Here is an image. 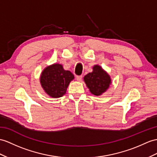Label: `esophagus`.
I'll use <instances>...</instances> for the list:
<instances>
[{"instance_id":"34e87169","label":"esophagus","mask_w":157,"mask_h":157,"mask_svg":"<svg viewBox=\"0 0 157 157\" xmlns=\"http://www.w3.org/2000/svg\"><path fill=\"white\" fill-rule=\"evenodd\" d=\"M82 76H81V75H80V76H76V80H77L78 81H79V82H81V81H82Z\"/></svg>"}]
</instances>
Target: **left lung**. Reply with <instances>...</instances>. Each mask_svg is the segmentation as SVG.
<instances>
[{
    "instance_id": "obj_1",
    "label": "left lung",
    "mask_w": 157,
    "mask_h": 157,
    "mask_svg": "<svg viewBox=\"0 0 157 157\" xmlns=\"http://www.w3.org/2000/svg\"><path fill=\"white\" fill-rule=\"evenodd\" d=\"M84 81L90 93L98 96L108 89L111 80L109 75L100 66L95 65L93 71L85 76Z\"/></svg>"
}]
</instances>
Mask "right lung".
I'll return each mask as SVG.
<instances>
[{
  "instance_id": "add662e5",
  "label": "right lung",
  "mask_w": 157,
  "mask_h": 157,
  "mask_svg": "<svg viewBox=\"0 0 157 157\" xmlns=\"http://www.w3.org/2000/svg\"><path fill=\"white\" fill-rule=\"evenodd\" d=\"M73 78L74 75L69 71L64 70L61 64H54L43 71L40 81L49 96L59 98L66 94L67 87Z\"/></svg>"
}]
</instances>
